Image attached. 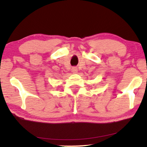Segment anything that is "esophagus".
Listing matches in <instances>:
<instances>
[{
	"label": "esophagus",
	"mask_w": 147,
	"mask_h": 147,
	"mask_svg": "<svg viewBox=\"0 0 147 147\" xmlns=\"http://www.w3.org/2000/svg\"><path fill=\"white\" fill-rule=\"evenodd\" d=\"M77 71H78V69H77V68L75 67H73L71 69V71L73 73H76Z\"/></svg>",
	"instance_id": "1"
}]
</instances>
